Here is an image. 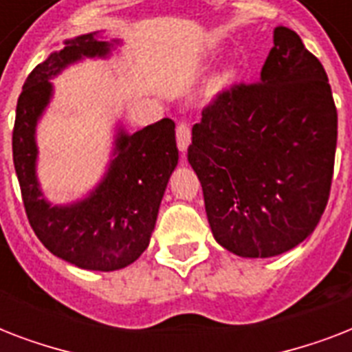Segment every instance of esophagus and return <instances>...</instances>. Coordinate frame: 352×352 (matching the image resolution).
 Masks as SVG:
<instances>
[{
	"mask_svg": "<svg viewBox=\"0 0 352 352\" xmlns=\"http://www.w3.org/2000/svg\"><path fill=\"white\" fill-rule=\"evenodd\" d=\"M190 140H192V127L188 122H179L177 124V146L181 151H186L188 146H190Z\"/></svg>",
	"mask_w": 352,
	"mask_h": 352,
	"instance_id": "obj_1",
	"label": "esophagus"
}]
</instances>
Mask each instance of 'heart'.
I'll use <instances>...</instances> for the list:
<instances>
[{"label": "heart", "instance_id": "b5f03b06", "mask_svg": "<svg viewBox=\"0 0 352 352\" xmlns=\"http://www.w3.org/2000/svg\"><path fill=\"white\" fill-rule=\"evenodd\" d=\"M228 78H230V74H226V76H223V78H221L219 82H221V84H225V82H226V80H228Z\"/></svg>", "mask_w": 352, "mask_h": 352}]
</instances>
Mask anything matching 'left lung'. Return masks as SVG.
<instances>
[{"label": "left lung", "instance_id": "obj_1", "mask_svg": "<svg viewBox=\"0 0 352 352\" xmlns=\"http://www.w3.org/2000/svg\"><path fill=\"white\" fill-rule=\"evenodd\" d=\"M338 113L325 69L294 30L274 29L259 82L203 109L188 160L210 228L243 257H272L314 232L331 195Z\"/></svg>", "mask_w": 352, "mask_h": 352}]
</instances>
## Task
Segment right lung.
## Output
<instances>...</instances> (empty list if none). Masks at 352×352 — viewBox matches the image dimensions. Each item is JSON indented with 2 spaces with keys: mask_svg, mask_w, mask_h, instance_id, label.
I'll return each instance as SVG.
<instances>
[{
  "mask_svg": "<svg viewBox=\"0 0 352 352\" xmlns=\"http://www.w3.org/2000/svg\"><path fill=\"white\" fill-rule=\"evenodd\" d=\"M106 41L84 34L36 65L16 106L12 157L25 214L47 250L87 270H118L148 248L160 201L179 160L175 122L162 118L133 135L122 133L117 159L89 199L73 206H49L34 175V126L51 96L49 78L82 56H104Z\"/></svg>",
  "mask_w": 352,
  "mask_h": 352,
  "instance_id": "add662e5",
  "label": "right lung"
}]
</instances>
